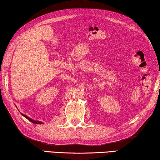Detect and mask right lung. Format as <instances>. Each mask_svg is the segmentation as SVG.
Segmentation results:
<instances>
[{
    "label": "right lung",
    "instance_id": "obj_1",
    "mask_svg": "<svg viewBox=\"0 0 160 160\" xmlns=\"http://www.w3.org/2000/svg\"><path fill=\"white\" fill-rule=\"evenodd\" d=\"M21 114H22V116H24V117H25V118H27L28 120H29V121H30L31 122L33 123V124H43V123H42L41 122L36 121V120H33V119H32L29 118V117H27V115H25V114H22V113H21Z\"/></svg>",
    "mask_w": 160,
    "mask_h": 160
}]
</instances>
